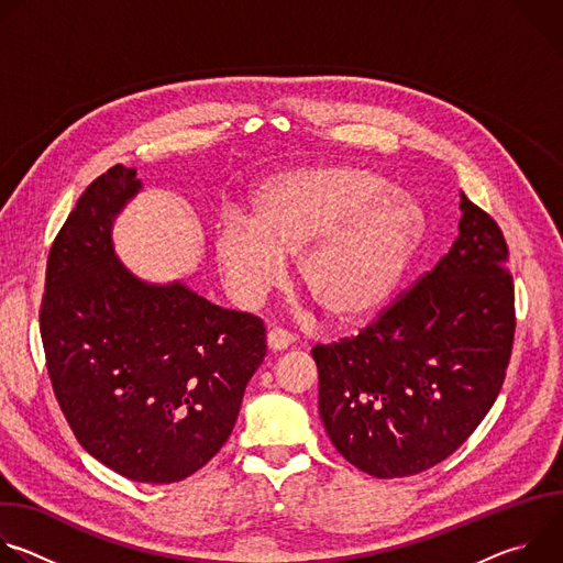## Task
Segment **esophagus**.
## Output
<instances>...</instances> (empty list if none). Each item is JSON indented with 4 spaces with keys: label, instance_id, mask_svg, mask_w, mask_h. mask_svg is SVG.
<instances>
[{
    "label": "esophagus",
    "instance_id": "esophagus-1",
    "mask_svg": "<svg viewBox=\"0 0 563 563\" xmlns=\"http://www.w3.org/2000/svg\"><path fill=\"white\" fill-rule=\"evenodd\" d=\"M291 343H294V336L287 334V332H283V330H272V332L267 334V347H269L272 352H285Z\"/></svg>",
    "mask_w": 563,
    "mask_h": 563
}]
</instances>
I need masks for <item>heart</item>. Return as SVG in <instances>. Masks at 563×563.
<instances>
[{"label":"heart","instance_id":"1","mask_svg":"<svg viewBox=\"0 0 563 563\" xmlns=\"http://www.w3.org/2000/svg\"><path fill=\"white\" fill-rule=\"evenodd\" d=\"M428 235V216L406 189L358 165H309L269 178L252 218L227 216L213 256L229 294L254 302L298 256L302 289L332 323L354 325L380 311L408 276Z\"/></svg>","mask_w":563,"mask_h":563}]
</instances>
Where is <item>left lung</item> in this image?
<instances>
[{
	"instance_id": "1",
	"label": "left lung",
	"mask_w": 563,
	"mask_h": 563,
	"mask_svg": "<svg viewBox=\"0 0 563 563\" xmlns=\"http://www.w3.org/2000/svg\"><path fill=\"white\" fill-rule=\"evenodd\" d=\"M450 252L358 336L316 345L318 412L334 448L378 476L448 459L499 396L515 289L497 222L461 191Z\"/></svg>"
}]
</instances>
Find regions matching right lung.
Masks as SVG:
<instances>
[{"instance_id": "1", "label": "right lung", "mask_w": 563, "mask_h": 563, "mask_svg": "<svg viewBox=\"0 0 563 563\" xmlns=\"http://www.w3.org/2000/svg\"><path fill=\"white\" fill-rule=\"evenodd\" d=\"M140 191L137 172L115 165L79 196L48 254L40 328L82 448L137 484H176L229 439L267 343L256 316L118 258L113 224Z\"/></svg>"}]
</instances>
